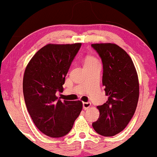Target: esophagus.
<instances>
[{"label":"esophagus","mask_w":157,"mask_h":157,"mask_svg":"<svg viewBox=\"0 0 157 157\" xmlns=\"http://www.w3.org/2000/svg\"><path fill=\"white\" fill-rule=\"evenodd\" d=\"M90 105H91V103H90V102H83V109H85V110H87V109H88L90 107Z\"/></svg>","instance_id":"34e87169"}]
</instances>
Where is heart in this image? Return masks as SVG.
Returning <instances> with one entry per match:
<instances>
[{
    "label": "heart",
    "instance_id": "heart-1",
    "mask_svg": "<svg viewBox=\"0 0 157 157\" xmlns=\"http://www.w3.org/2000/svg\"><path fill=\"white\" fill-rule=\"evenodd\" d=\"M98 61L97 58H94V56H91V55H87V56L85 57V60H84V66L90 64V63H94V62Z\"/></svg>",
    "mask_w": 157,
    "mask_h": 157
}]
</instances>
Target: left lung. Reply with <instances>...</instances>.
I'll return each mask as SVG.
<instances>
[{
	"mask_svg": "<svg viewBox=\"0 0 157 157\" xmlns=\"http://www.w3.org/2000/svg\"><path fill=\"white\" fill-rule=\"evenodd\" d=\"M91 46L102 59V85L108 100L97 106L99 117L92 126L103 136H113L124 130L132 119L139 97L136 67L129 55L114 43H95Z\"/></svg>",
	"mask_w": 157,
	"mask_h": 157,
	"instance_id": "8db88e82",
	"label": "left lung"
}]
</instances>
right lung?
<instances>
[{"instance_id":"add662e5","label":"right lung","mask_w":157,"mask_h":157,"mask_svg":"<svg viewBox=\"0 0 157 157\" xmlns=\"http://www.w3.org/2000/svg\"><path fill=\"white\" fill-rule=\"evenodd\" d=\"M82 43L47 44L33 56L23 78L27 109L35 126L52 138L63 137L71 130L82 110V102L58 99L70 65Z\"/></svg>"}]
</instances>
